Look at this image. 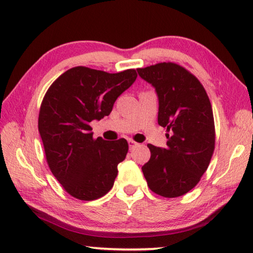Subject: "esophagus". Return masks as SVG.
Here are the masks:
<instances>
[{
	"mask_svg": "<svg viewBox=\"0 0 253 253\" xmlns=\"http://www.w3.org/2000/svg\"><path fill=\"white\" fill-rule=\"evenodd\" d=\"M128 145H129V149H134L137 145V143L133 139H128Z\"/></svg>",
	"mask_w": 253,
	"mask_h": 253,
	"instance_id": "1",
	"label": "esophagus"
}]
</instances>
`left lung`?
I'll use <instances>...</instances> for the list:
<instances>
[{"label":"left lung","mask_w":253,"mask_h":253,"mask_svg":"<svg viewBox=\"0 0 253 253\" xmlns=\"http://www.w3.org/2000/svg\"><path fill=\"white\" fill-rule=\"evenodd\" d=\"M137 73L157 90L158 124L167 128V148L148 144L150 160L142 167L150 190L164 198L182 197L200 182L210 164L216 131L205 87L185 68L160 62Z\"/></svg>","instance_id":"obj_1"}]
</instances>
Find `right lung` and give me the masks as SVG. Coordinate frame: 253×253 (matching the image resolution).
Here are the masks:
<instances>
[{"instance_id":"obj_1","label":"right lung","mask_w":253,"mask_h":253,"mask_svg":"<svg viewBox=\"0 0 253 253\" xmlns=\"http://www.w3.org/2000/svg\"><path fill=\"white\" fill-rule=\"evenodd\" d=\"M136 77L135 69L109 74L78 66L56 78L45 93L39 115L45 157L71 197L92 201L114 186L128 143L94 138L89 123L110 115L115 101Z\"/></svg>"}]
</instances>
